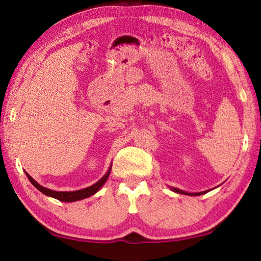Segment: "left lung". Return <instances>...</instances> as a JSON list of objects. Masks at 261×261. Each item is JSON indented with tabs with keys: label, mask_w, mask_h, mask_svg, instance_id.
<instances>
[{
	"label": "left lung",
	"mask_w": 261,
	"mask_h": 261,
	"mask_svg": "<svg viewBox=\"0 0 261 261\" xmlns=\"http://www.w3.org/2000/svg\"><path fill=\"white\" fill-rule=\"evenodd\" d=\"M169 190L173 191L175 193H178V194H182V195H191V196H198V195H203V194L210 192V190L207 191H204V192H198V193H191V192H186V191H182L179 190V188H176V187H171L169 186Z\"/></svg>",
	"instance_id": "left-lung-1"
}]
</instances>
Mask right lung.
<instances>
[{"label":"right lung","instance_id":"right-lung-1","mask_svg":"<svg viewBox=\"0 0 261 261\" xmlns=\"http://www.w3.org/2000/svg\"><path fill=\"white\" fill-rule=\"evenodd\" d=\"M111 169H112V164L110 165V167L108 169L107 173L104 174V176L102 178H99L95 184H93L88 187L83 188V190H77V191H70V192H58V191H53V190H49L47 187H43L40 184H38V182L32 178V177L27 173L25 171V175L29 180L31 181V184L35 186L38 191H40L42 194H45V195L49 196V197H53V198H56L58 201H62V202H76V201H81V199H84L90 197L94 194H96L101 188L103 187V185L105 184V181L108 180L109 176L111 174Z\"/></svg>","mask_w":261,"mask_h":261}]
</instances>
